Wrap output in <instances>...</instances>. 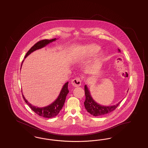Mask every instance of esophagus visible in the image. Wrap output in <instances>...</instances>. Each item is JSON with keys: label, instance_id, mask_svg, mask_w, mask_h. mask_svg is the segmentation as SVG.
<instances>
[{"label": "esophagus", "instance_id": "esophagus-1", "mask_svg": "<svg viewBox=\"0 0 148 148\" xmlns=\"http://www.w3.org/2000/svg\"><path fill=\"white\" fill-rule=\"evenodd\" d=\"M82 80L80 77H76L71 80V84L74 87H78L81 85Z\"/></svg>", "mask_w": 148, "mask_h": 148}]
</instances>
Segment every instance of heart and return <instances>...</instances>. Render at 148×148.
<instances>
[{
    "label": "heart",
    "instance_id": "obj_1",
    "mask_svg": "<svg viewBox=\"0 0 148 148\" xmlns=\"http://www.w3.org/2000/svg\"><path fill=\"white\" fill-rule=\"evenodd\" d=\"M100 49V47L96 44H90L84 48V51L87 56H92L97 53ZM103 53H101L99 56H101Z\"/></svg>",
    "mask_w": 148,
    "mask_h": 148
}]
</instances>
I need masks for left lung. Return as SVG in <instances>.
Masks as SVG:
<instances>
[{
  "label": "left lung",
  "instance_id": "left-lung-1",
  "mask_svg": "<svg viewBox=\"0 0 148 148\" xmlns=\"http://www.w3.org/2000/svg\"><path fill=\"white\" fill-rule=\"evenodd\" d=\"M118 50L119 51H120V49H118ZM84 90L85 100L84 104L85 108L88 113H90V114H92L95 116L106 115V114L113 112L118 106L121 101H120L117 104L113 106H101L98 104L97 103H96L92 99L90 93V91L89 90L86 85L84 86Z\"/></svg>",
  "mask_w": 148,
  "mask_h": 148
}]
</instances>
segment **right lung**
Returning <instances> with one entry per match:
<instances>
[{
    "label": "right lung",
    "instance_id": "obj_1",
    "mask_svg": "<svg viewBox=\"0 0 148 148\" xmlns=\"http://www.w3.org/2000/svg\"><path fill=\"white\" fill-rule=\"evenodd\" d=\"M55 40H56V38L52 39L50 40L44 39V40H42L36 42L27 53V54L25 56V58L27 56H28L30 54H31L34 51L41 49L43 47H45L48 44H49L50 42H53ZM22 64H21V65H22ZM68 87V82H66L65 84L64 85L63 87L62 88V89L60 92L58 98L56 99L53 103L50 104L49 106H45L43 108H38V107L35 106H32L31 104L29 103L28 101L27 100V99H25V97H24L23 94H22V95H23V97L24 101H25V103L28 105L31 108V109L34 113H36V114H38V115H39L40 116L44 117V118H53V117L56 116L59 113L61 109H62L64 104L65 101L66 97L67 94H68V92H69Z\"/></svg>",
    "mask_w": 148,
    "mask_h": 148
}]
</instances>
